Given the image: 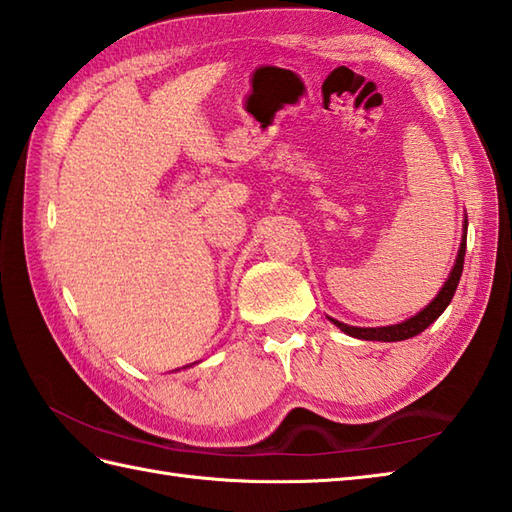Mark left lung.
<instances>
[{"mask_svg":"<svg viewBox=\"0 0 512 512\" xmlns=\"http://www.w3.org/2000/svg\"><path fill=\"white\" fill-rule=\"evenodd\" d=\"M466 228V224H464ZM464 250H466V235L460 244L458 250V259H455V266L451 270L449 279L444 281L442 290L438 292V297L433 299L427 308L420 310L416 317H411L402 323L396 325H387V328H354V325H345L336 319H330L336 328H341L345 334L354 336V339H363V341H405L411 339V336H416L420 332H424L429 328V325L436 321L440 314L444 312V308L449 306L453 295H455V288L460 284V277H462V268H464Z\"/></svg>","mask_w":512,"mask_h":512,"instance_id":"left-lung-1","label":"left lung"}]
</instances>
